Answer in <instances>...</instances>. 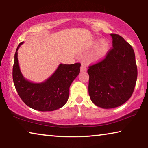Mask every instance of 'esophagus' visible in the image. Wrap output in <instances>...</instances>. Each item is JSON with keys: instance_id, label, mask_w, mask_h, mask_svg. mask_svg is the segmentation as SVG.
Masks as SVG:
<instances>
[{"instance_id": "esophagus-1", "label": "esophagus", "mask_w": 148, "mask_h": 148, "mask_svg": "<svg viewBox=\"0 0 148 148\" xmlns=\"http://www.w3.org/2000/svg\"><path fill=\"white\" fill-rule=\"evenodd\" d=\"M87 71V67L86 66V65L82 64V66H81V71L84 72V71Z\"/></svg>"}]
</instances>
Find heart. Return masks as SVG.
Masks as SVG:
<instances>
[{
	"mask_svg": "<svg viewBox=\"0 0 148 148\" xmlns=\"http://www.w3.org/2000/svg\"><path fill=\"white\" fill-rule=\"evenodd\" d=\"M109 48V43L106 40H101L95 45L93 50L92 59L97 61L102 58L106 54Z\"/></svg>",
	"mask_w": 148,
	"mask_h": 148,
	"instance_id": "obj_1",
	"label": "heart"
}]
</instances>
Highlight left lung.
Instances as JSON below:
<instances>
[{
    "label": "left lung",
    "instance_id": "left-lung-1",
    "mask_svg": "<svg viewBox=\"0 0 148 148\" xmlns=\"http://www.w3.org/2000/svg\"><path fill=\"white\" fill-rule=\"evenodd\" d=\"M110 35L112 48L103 59L87 70L90 99L97 106L106 109L121 106L131 98L138 75L132 46L120 35Z\"/></svg>",
    "mask_w": 148,
    "mask_h": 148
}]
</instances>
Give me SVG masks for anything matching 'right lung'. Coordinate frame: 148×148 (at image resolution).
Returning a JSON list of instances; mask_svg holds the SVG:
<instances>
[{"label":"right lung","mask_w":148,"mask_h":148,"mask_svg":"<svg viewBox=\"0 0 148 148\" xmlns=\"http://www.w3.org/2000/svg\"><path fill=\"white\" fill-rule=\"evenodd\" d=\"M17 47L12 71L15 87L25 104L34 110L42 112L53 111L66 104L69 96V87L80 71L79 62L72 64H61L55 73L41 84L26 80L20 71Z\"/></svg>","instance_id":"1"}]
</instances>
